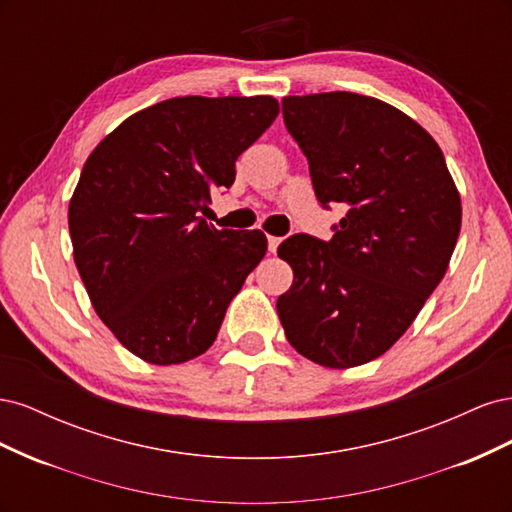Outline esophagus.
Listing matches in <instances>:
<instances>
[{
    "instance_id": "34e87169",
    "label": "esophagus",
    "mask_w": 512,
    "mask_h": 512,
    "mask_svg": "<svg viewBox=\"0 0 512 512\" xmlns=\"http://www.w3.org/2000/svg\"><path fill=\"white\" fill-rule=\"evenodd\" d=\"M267 241H269V252H271V254H275V252H277V245L282 243V239H280V237H271V235H269V239H267Z\"/></svg>"
}]
</instances>
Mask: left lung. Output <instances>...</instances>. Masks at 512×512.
<instances>
[{
    "instance_id": "8db88e82",
    "label": "left lung",
    "mask_w": 512,
    "mask_h": 512,
    "mask_svg": "<svg viewBox=\"0 0 512 512\" xmlns=\"http://www.w3.org/2000/svg\"><path fill=\"white\" fill-rule=\"evenodd\" d=\"M320 205L346 203L331 241L292 235L277 256L290 346L322 367L378 359L408 331L451 262L461 198L431 134L382 100L329 91L282 100Z\"/></svg>"
}]
</instances>
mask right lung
I'll return each instance as SVG.
<instances>
[{"mask_svg":"<svg viewBox=\"0 0 512 512\" xmlns=\"http://www.w3.org/2000/svg\"><path fill=\"white\" fill-rule=\"evenodd\" d=\"M280 113L271 96L170 98L134 113L91 151L70 198L76 269L96 314L138 359L207 352L262 256L260 230H218L198 211Z\"/></svg>","mask_w":512,"mask_h":512,"instance_id":"1","label":"right lung"}]
</instances>
